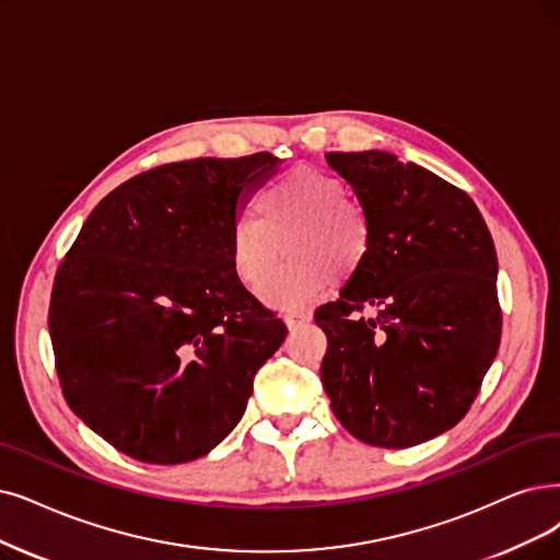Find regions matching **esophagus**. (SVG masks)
Wrapping results in <instances>:
<instances>
[{
    "instance_id": "1",
    "label": "esophagus",
    "mask_w": 560,
    "mask_h": 560,
    "mask_svg": "<svg viewBox=\"0 0 560 560\" xmlns=\"http://www.w3.org/2000/svg\"><path fill=\"white\" fill-rule=\"evenodd\" d=\"M307 322H310V315H305V312H287V315H284V324L289 328H299Z\"/></svg>"
}]
</instances>
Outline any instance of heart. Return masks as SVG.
Wrapping results in <instances>:
<instances>
[{
  "instance_id": "obj_1",
  "label": "heart",
  "mask_w": 560,
  "mask_h": 560,
  "mask_svg": "<svg viewBox=\"0 0 560 560\" xmlns=\"http://www.w3.org/2000/svg\"><path fill=\"white\" fill-rule=\"evenodd\" d=\"M257 220L241 218L232 230V266L241 282L268 292L284 253L292 257L278 301L296 305L319 294L326 282H347L370 257L368 213L338 176L294 167L257 197ZM285 250H281V243Z\"/></svg>"
}]
</instances>
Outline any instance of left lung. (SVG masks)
Instances as JSON below:
<instances>
[{
	"label": "left lung",
	"mask_w": 560,
	"mask_h": 560,
	"mask_svg": "<svg viewBox=\"0 0 560 560\" xmlns=\"http://www.w3.org/2000/svg\"><path fill=\"white\" fill-rule=\"evenodd\" d=\"M326 161L368 213L372 248L315 312L328 340L322 384L358 441L409 448L455 428L497 358L494 241L474 199L424 167L384 151Z\"/></svg>",
	"instance_id": "1"
}]
</instances>
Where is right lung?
Listing matches in <instances>:
<instances>
[{
    "mask_svg": "<svg viewBox=\"0 0 560 560\" xmlns=\"http://www.w3.org/2000/svg\"><path fill=\"white\" fill-rule=\"evenodd\" d=\"M276 163L259 151L132 176L59 264L48 328L61 393L119 453L184 464L213 451L284 342L232 266L236 215Z\"/></svg>",
    "mask_w": 560,
    "mask_h": 560,
    "instance_id": "right-lung-1",
    "label": "right lung"
}]
</instances>
